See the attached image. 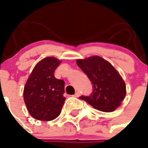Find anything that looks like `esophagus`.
<instances>
[{
    "label": "esophagus",
    "instance_id": "1",
    "mask_svg": "<svg viewBox=\"0 0 148 148\" xmlns=\"http://www.w3.org/2000/svg\"><path fill=\"white\" fill-rule=\"evenodd\" d=\"M79 96H80L79 92H75V94H74L73 96H74V97H79Z\"/></svg>",
    "mask_w": 148,
    "mask_h": 148
}]
</instances>
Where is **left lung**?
Here are the masks:
<instances>
[{
	"label": "left lung",
	"mask_w": 148,
	"mask_h": 148,
	"mask_svg": "<svg viewBox=\"0 0 148 148\" xmlns=\"http://www.w3.org/2000/svg\"><path fill=\"white\" fill-rule=\"evenodd\" d=\"M77 64L92 85L90 96H82L80 99L103 112H112L119 108L125 96L126 88L122 77L113 66L97 56L77 60Z\"/></svg>",
	"instance_id": "left-lung-1"
}]
</instances>
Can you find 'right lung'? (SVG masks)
I'll return each mask as SVG.
<instances>
[{
	"label": "right lung",
	"instance_id": "right-lung-1",
	"mask_svg": "<svg viewBox=\"0 0 148 148\" xmlns=\"http://www.w3.org/2000/svg\"><path fill=\"white\" fill-rule=\"evenodd\" d=\"M54 57H46L35 66L23 90L24 102L30 115L40 121H52L60 114L66 98L64 82L54 76L60 64Z\"/></svg>",
	"mask_w": 148,
	"mask_h": 148
}]
</instances>
